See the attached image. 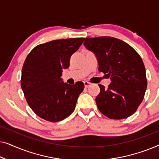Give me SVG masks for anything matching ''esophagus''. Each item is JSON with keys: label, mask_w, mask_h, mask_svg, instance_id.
Returning <instances> with one entry per match:
<instances>
[{"label": "esophagus", "mask_w": 159, "mask_h": 159, "mask_svg": "<svg viewBox=\"0 0 159 159\" xmlns=\"http://www.w3.org/2000/svg\"><path fill=\"white\" fill-rule=\"evenodd\" d=\"M84 87H85V88H88V87H90L91 85V83H90V82H89L84 81Z\"/></svg>", "instance_id": "34e87169"}]
</instances>
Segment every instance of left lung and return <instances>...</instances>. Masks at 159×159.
I'll return each mask as SVG.
<instances>
[{
	"instance_id": "left-lung-1",
	"label": "left lung",
	"mask_w": 159,
	"mask_h": 159,
	"mask_svg": "<svg viewBox=\"0 0 159 159\" xmlns=\"http://www.w3.org/2000/svg\"><path fill=\"white\" fill-rule=\"evenodd\" d=\"M84 45L96 56L100 72L111 81L108 88L98 84L95 101L99 111L111 119L130 116L142 103L147 88L140 56L127 43L112 37L86 38Z\"/></svg>"
}]
</instances>
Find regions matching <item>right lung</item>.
Wrapping results in <instances>:
<instances>
[{
    "instance_id": "add662e5",
    "label": "right lung",
    "mask_w": 159,
    "mask_h": 159,
    "mask_svg": "<svg viewBox=\"0 0 159 159\" xmlns=\"http://www.w3.org/2000/svg\"><path fill=\"white\" fill-rule=\"evenodd\" d=\"M84 38L52 40L34 47L26 58L21 71V87L28 105L39 117L57 122L72 114L84 83L62 82L63 69Z\"/></svg>"
}]
</instances>
